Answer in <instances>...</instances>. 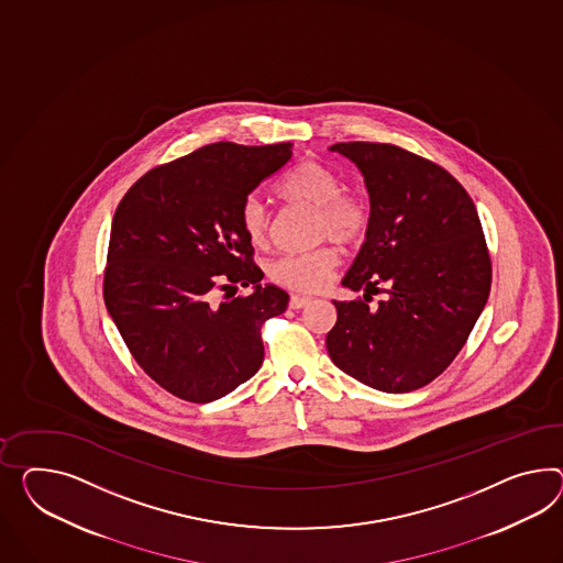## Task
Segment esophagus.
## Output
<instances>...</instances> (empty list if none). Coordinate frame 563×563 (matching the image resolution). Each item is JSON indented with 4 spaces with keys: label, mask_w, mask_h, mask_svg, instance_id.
<instances>
[{
    "label": "esophagus",
    "mask_w": 563,
    "mask_h": 563,
    "mask_svg": "<svg viewBox=\"0 0 563 563\" xmlns=\"http://www.w3.org/2000/svg\"><path fill=\"white\" fill-rule=\"evenodd\" d=\"M310 303V298L308 296H298V294H294L291 298H289V308L291 310H300L303 306H308Z\"/></svg>",
    "instance_id": "1"
}]
</instances>
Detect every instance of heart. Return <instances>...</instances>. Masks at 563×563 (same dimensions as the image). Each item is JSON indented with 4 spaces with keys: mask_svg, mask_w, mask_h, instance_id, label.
Masks as SVG:
<instances>
[{
    "mask_svg": "<svg viewBox=\"0 0 563 563\" xmlns=\"http://www.w3.org/2000/svg\"><path fill=\"white\" fill-rule=\"evenodd\" d=\"M275 194L291 206L317 210L318 241L331 239L339 245H357L369 229V208L357 196L346 194L341 175L324 163L303 161L289 169L277 184ZM241 229L251 245L263 246L269 239V212L257 198H249L239 212ZM339 265V253L332 246H320L310 253L284 255L269 265L272 282L291 291L312 294L327 288Z\"/></svg>",
    "mask_w": 563,
    "mask_h": 563,
    "instance_id": "b5f03b06",
    "label": "heart"
}]
</instances>
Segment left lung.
<instances>
[{
  "label": "left lung",
  "mask_w": 563,
  "mask_h": 563,
  "mask_svg": "<svg viewBox=\"0 0 563 563\" xmlns=\"http://www.w3.org/2000/svg\"><path fill=\"white\" fill-rule=\"evenodd\" d=\"M360 167L369 229L327 334L332 363L369 388L402 394L443 374L488 302L492 261L476 206L433 161L388 143H336ZM389 296L369 307L371 296Z\"/></svg>",
  "instance_id": "obj_1"
}]
</instances>
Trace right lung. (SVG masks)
I'll list each match as a JSON object with an SVG mask.
<instances>
[{
  "instance_id": "1",
  "label": "right lung",
  "mask_w": 563,
  "mask_h": 563,
  "mask_svg": "<svg viewBox=\"0 0 563 563\" xmlns=\"http://www.w3.org/2000/svg\"><path fill=\"white\" fill-rule=\"evenodd\" d=\"M291 157V143H214L146 172L115 208L103 302L134 361L181 400H218L260 372L261 324L289 296L263 272L241 206ZM256 291L222 305L213 291Z\"/></svg>"
}]
</instances>
